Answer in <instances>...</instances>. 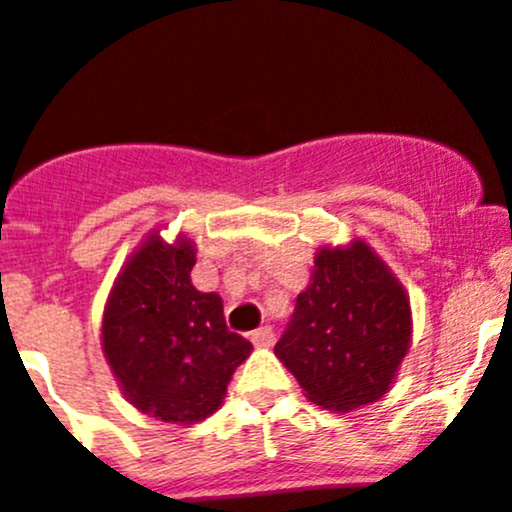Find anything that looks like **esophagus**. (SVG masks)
Here are the masks:
<instances>
[{
    "mask_svg": "<svg viewBox=\"0 0 512 512\" xmlns=\"http://www.w3.org/2000/svg\"><path fill=\"white\" fill-rule=\"evenodd\" d=\"M250 340H252V345H257V347H267V345H272V342H274V330L269 328V325H265V328L252 330V333H250Z\"/></svg>",
    "mask_w": 512,
    "mask_h": 512,
    "instance_id": "esophagus-1",
    "label": "esophagus"
}]
</instances>
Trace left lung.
Here are the masks:
<instances>
[{
  "mask_svg": "<svg viewBox=\"0 0 512 512\" xmlns=\"http://www.w3.org/2000/svg\"><path fill=\"white\" fill-rule=\"evenodd\" d=\"M411 345V303L362 240L325 247L274 355L313 403L355 411L389 391Z\"/></svg>",
  "mask_w": 512,
  "mask_h": 512,
  "instance_id": "1",
  "label": "left lung"
}]
</instances>
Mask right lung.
Masks as SVG:
<instances>
[{"mask_svg":"<svg viewBox=\"0 0 512 512\" xmlns=\"http://www.w3.org/2000/svg\"><path fill=\"white\" fill-rule=\"evenodd\" d=\"M196 250L153 233L116 279L101 325L104 355L140 413L196 423L221 406L252 345L228 330L218 294L196 291Z\"/></svg>","mask_w":512,"mask_h":512,"instance_id":"obj_1","label":"right lung"}]
</instances>
